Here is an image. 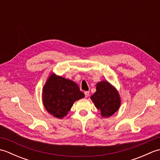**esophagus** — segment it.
<instances>
[{"label": "esophagus", "instance_id": "obj_1", "mask_svg": "<svg viewBox=\"0 0 160 160\" xmlns=\"http://www.w3.org/2000/svg\"><path fill=\"white\" fill-rule=\"evenodd\" d=\"M84 95H85V97L87 98L89 96V91H84Z\"/></svg>", "mask_w": 160, "mask_h": 160}]
</instances>
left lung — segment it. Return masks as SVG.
<instances>
[{
  "label": "left lung",
  "instance_id": "left-lung-1",
  "mask_svg": "<svg viewBox=\"0 0 160 160\" xmlns=\"http://www.w3.org/2000/svg\"><path fill=\"white\" fill-rule=\"evenodd\" d=\"M91 100L103 118H109L116 113L121 104L118 91L107 80L97 83L96 91L91 96Z\"/></svg>",
  "mask_w": 160,
  "mask_h": 160
}]
</instances>
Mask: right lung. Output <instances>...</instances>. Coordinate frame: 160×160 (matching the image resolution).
I'll return each mask as SVG.
<instances>
[{"mask_svg":"<svg viewBox=\"0 0 160 160\" xmlns=\"http://www.w3.org/2000/svg\"><path fill=\"white\" fill-rule=\"evenodd\" d=\"M84 97L76 82L54 73L49 75L42 88L44 107L49 114L58 119L65 117L75 102Z\"/></svg>","mask_w":160,"mask_h":160,"instance_id":"right-lung-1","label":"right lung"}]
</instances>
